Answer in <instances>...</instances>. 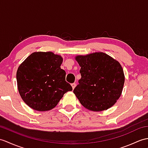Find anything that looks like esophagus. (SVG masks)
<instances>
[{
    "label": "esophagus",
    "instance_id": "obj_1",
    "mask_svg": "<svg viewBox=\"0 0 148 148\" xmlns=\"http://www.w3.org/2000/svg\"><path fill=\"white\" fill-rule=\"evenodd\" d=\"M71 86H72V87H73V89L74 90V89L75 88V87L76 86V84H75V83H73V84H71Z\"/></svg>",
    "mask_w": 148,
    "mask_h": 148
}]
</instances>
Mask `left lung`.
I'll return each mask as SVG.
<instances>
[{
    "mask_svg": "<svg viewBox=\"0 0 148 148\" xmlns=\"http://www.w3.org/2000/svg\"><path fill=\"white\" fill-rule=\"evenodd\" d=\"M81 78L73 92L89 110L110 108L121 96L125 75L117 60L103 52L77 56Z\"/></svg>",
    "mask_w": 148,
    "mask_h": 148,
    "instance_id": "obj_1",
    "label": "left lung"
}]
</instances>
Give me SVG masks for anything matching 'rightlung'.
<instances>
[{"label": "right lung", "mask_w": 148, "mask_h": 148, "mask_svg": "<svg viewBox=\"0 0 148 148\" xmlns=\"http://www.w3.org/2000/svg\"><path fill=\"white\" fill-rule=\"evenodd\" d=\"M63 58L51 51H35L19 65L16 73L21 97L35 110L49 111L56 107L67 91L73 90L66 81L60 66Z\"/></svg>", "instance_id": "right-lung-1"}]
</instances>
